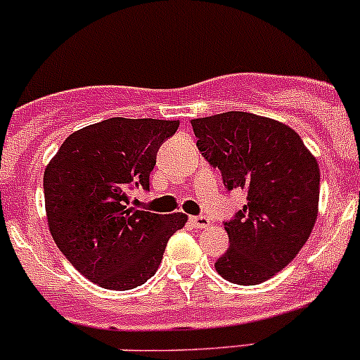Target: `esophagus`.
I'll list each match as a JSON object with an SVG mask.
<instances>
[{
  "label": "esophagus",
  "mask_w": 360,
  "mask_h": 360,
  "mask_svg": "<svg viewBox=\"0 0 360 360\" xmlns=\"http://www.w3.org/2000/svg\"><path fill=\"white\" fill-rule=\"evenodd\" d=\"M190 223L193 224L195 228H207L210 224V221L207 219L205 216H191Z\"/></svg>",
  "instance_id": "34e87169"
}]
</instances>
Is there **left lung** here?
<instances>
[{
	"label": "left lung",
	"mask_w": 360,
	"mask_h": 360,
	"mask_svg": "<svg viewBox=\"0 0 360 360\" xmlns=\"http://www.w3.org/2000/svg\"><path fill=\"white\" fill-rule=\"evenodd\" d=\"M197 146L228 190L248 203L224 223L230 249L216 261L228 282L256 285L288 266L319 214L321 170L291 127L266 116L228 111L191 120Z\"/></svg>",
	"instance_id": "obj_1"
}]
</instances>
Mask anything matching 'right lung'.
Segmentation results:
<instances>
[{
	"mask_svg": "<svg viewBox=\"0 0 360 360\" xmlns=\"http://www.w3.org/2000/svg\"><path fill=\"white\" fill-rule=\"evenodd\" d=\"M179 120L110 118L68 137L43 174L49 230L69 263L94 284L127 291L158 270L183 212L129 207L132 186L150 188L157 151Z\"/></svg>",
	"mask_w": 360,
	"mask_h": 360,
	"instance_id": "obj_1",
	"label": "right lung"
}]
</instances>
